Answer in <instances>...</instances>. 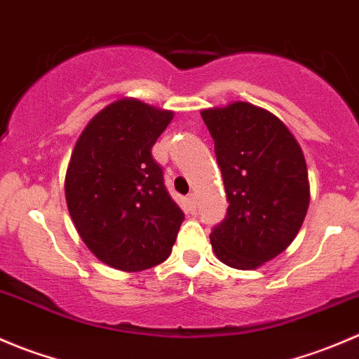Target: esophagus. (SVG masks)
<instances>
[{
  "instance_id": "34e87169",
  "label": "esophagus",
  "mask_w": 359,
  "mask_h": 359,
  "mask_svg": "<svg viewBox=\"0 0 359 359\" xmlns=\"http://www.w3.org/2000/svg\"><path fill=\"white\" fill-rule=\"evenodd\" d=\"M186 205L189 210H194L196 208V196L194 194H189V196H186Z\"/></svg>"
}]
</instances>
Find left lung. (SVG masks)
Instances as JSON below:
<instances>
[{"label":"left lung","mask_w":359,"mask_h":359,"mask_svg":"<svg viewBox=\"0 0 359 359\" xmlns=\"http://www.w3.org/2000/svg\"><path fill=\"white\" fill-rule=\"evenodd\" d=\"M215 142L227 213L210 234L215 255L236 269H257L299 233L309 206L302 149L269 111L248 102L201 111Z\"/></svg>","instance_id":"obj_1"}]
</instances>
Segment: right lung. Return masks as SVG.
<instances>
[{"label": "right lung", "instance_id": "right-lung-1", "mask_svg": "<svg viewBox=\"0 0 359 359\" xmlns=\"http://www.w3.org/2000/svg\"><path fill=\"white\" fill-rule=\"evenodd\" d=\"M172 118L170 111L121 99L86 125L71 154V219L97 259L116 269H149L172 253L184 212L151 153Z\"/></svg>", "mask_w": 359, "mask_h": 359}]
</instances>
